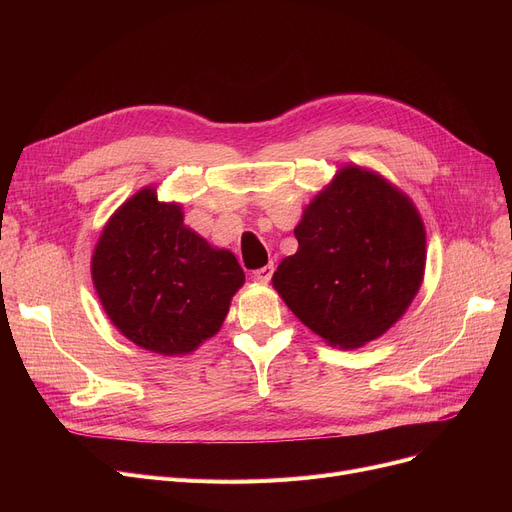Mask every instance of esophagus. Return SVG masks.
<instances>
[{
	"label": "esophagus",
	"mask_w": 512,
	"mask_h": 512,
	"mask_svg": "<svg viewBox=\"0 0 512 512\" xmlns=\"http://www.w3.org/2000/svg\"><path fill=\"white\" fill-rule=\"evenodd\" d=\"M272 274H274V265H263L261 270H257V272L253 274V280L265 284V282L272 280Z\"/></svg>",
	"instance_id": "esophagus-1"
}]
</instances>
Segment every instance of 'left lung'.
Here are the masks:
<instances>
[{
  "mask_svg": "<svg viewBox=\"0 0 512 512\" xmlns=\"http://www.w3.org/2000/svg\"><path fill=\"white\" fill-rule=\"evenodd\" d=\"M299 249L274 288L330 346L353 351L386 334L423 282L425 226L415 203L382 174L348 164L294 228Z\"/></svg>",
  "mask_w": 512,
  "mask_h": 512,
  "instance_id": "left-lung-1",
  "label": "left lung"
}]
</instances>
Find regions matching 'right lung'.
I'll use <instances>...</instances> for the list:
<instances>
[{
	"label": "right lung",
	"instance_id": "1",
	"mask_svg": "<svg viewBox=\"0 0 512 512\" xmlns=\"http://www.w3.org/2000/svg\"><path fill=\"white\" fill-rule=\"evenodd\" d=\"M99 303L130 342L182 357L218 334L245 284L236 257L184 226L182 205L145 186L101 230L91 257Z\"/></svg>",
	"mask_w": 512,
	"mask_h": 512
}]
</instances>
